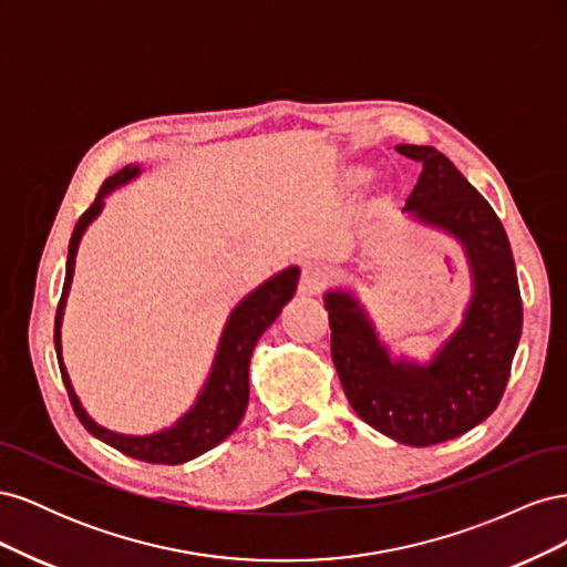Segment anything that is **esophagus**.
<instances>
[{"label":"esophagus","instance_id":"obj_1","mask_svg":"<svg viewBox=\"0 0 567 567\" xmlns=\"http://www.w3.org/2000/svg\"><path fill=\"white\" fill-rule=\"evenodd\" d=\"M323 281H326L323 271H321L319 267L310 265V267H305V269H302V277H300V286H298V290H300L302 296H317V293H321Z\"/></svg>","mask_w":567,"mask_h":567}]
</instances>
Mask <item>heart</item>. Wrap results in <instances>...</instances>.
<instances>
[{"instance_id": "1", "label": "heart", "mask_w": 567, "mask_h": 567, "mask_svg": "<svg viewBox=\"0 0 567 567\" xmlns=\"http://www.w3.org/2000/svg\"><path fill=\"white\" fill-rule=\"evenodd\" d=\"M364 177H367L364 169H359V167H350V169H346V182H350V184L362 182Z\"/></svg>"}]
</instances>
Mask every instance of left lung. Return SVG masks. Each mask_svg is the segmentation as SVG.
<instances>
[{"mask_svg":"<svg viewBox=\"0 0 567 567\" xmlns=\"http://www.w3.org/2000/svg\"><path fill=\"white\" fill-rule=\"evenodd\" d=\"M423 163L406 217L450 234L471 271V300L456 331L431 357H394L348 288L323 293L331 357L357 416L411 447L454 440L499 404L523 331V302L508 236L492 205L433 146L400 144Z\"/></svg>","mask_w":567,"mask_h":567,"instance_id":"obj_1","label":"left lung"}]
</instances>
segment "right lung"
Returning <instances> with one entry per match:
<instances>
[{"label":"right lung","mask_w":567,"mask_h":567,"mask_svg":"<svg viewBox=\"0 0 567 567\" xmlns=\"http://www.w3.org/2000/svg\"><path fill=\"white\" fill-rule=\"evenodd\" d=\"M140 175H142V165H127L113 177H109L104 186L99 188L96 200L90 205V210L78 219L71 244H68L65 281H63V293L56 310V321H54V346H56L59 369L63 375L68 398H71V404L75 409L80 423L87 427L94 437L111 444L113 450L123 452L125 456L140 458L146 463H167V466H177V463H186L217 447V444L221 440H227L236 431L238 423H241L248 406V394H250L248 367H250L255 342L274 321H277L284 307L290 302V298H293L298 279H300V269L286 267L284 271L274 274L271 279L250 290V293L234 307V312L225 323V331H221L208 381H205L203 390L198 392L194 406L188 409L186 414H182L173 425L151 435H123V433L109 431L104 425H99L87 411H84L80 398L73 390L71 375L65 371L63 350H61V323H63L65 302H68V293H71V284L75 274L78 248L84 231H87V227L101 215V210H104L106 196L113 194L115 188L130 184Z\"/></svg>","instance_id":"obj_1"}]
</instances>
